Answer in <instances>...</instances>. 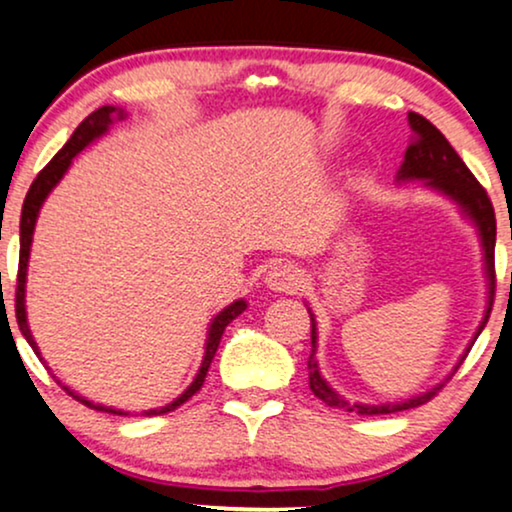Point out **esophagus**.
Segmentation results:
<instances>
[{
  "mask_svg": "<svg viewBox=\"0 0 512 512\" xmlns=\"http://www.w3.org/2000/svg\"><path fill=\"white\" fill-rule=\"evenodd\" d=\"M267 288L276 290V293H293V290L300 288L302 274L295 264L290 262H278L267 271Z\"/></svg>",
  "mask_w": 512,
  "mask_h": 512,
  "instance_id": "1",
  "label": "esophagus"
}]
</instances>
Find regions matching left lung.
Instances as JSON below:
<instances>
[{
	"label": "left lung",
	"instance_id": "obj_1",
	"mask_svg": "<svg viewBox=\"0 0 512 512\" xmlns=\"http://www.w3.org/2000/svg\"><path fill=\"white\" fill-rule=\"evenodd\" d=\"M411 129L416 132V141L406 148L404 165L399 170V179H428V186L432 189L442 191L451 200H456L461 205L465 215H468L472 222L477 224L482 236V248H484V264H487V278H489V307L487 314H484L482 326L477 328V335L482 333V328L487 326V319L491 314V304H494L496 295V267H494V248H496V215L494 205L484 191V186L475 179V174L468 170V165L463 163L461 155H458L454 148H451L449 141L444 139V134L432 125L430 120H425L423 115L409 113ZM312 316V314H309ZM475 335V338H477ZM470 352V347H468ZM316 323L312 316V354H309V387H312L314 397L326 401L333 409H342L349 413H361V416H383V413H397L406 409H416L420 404H428V401L435 397V394L442 390V385L432 387L430 392L420 394V397H413L409 401H401V404H349L335 394L331 387H328L326 380L321 378L319 366H316ZM468 354H463V359ZM461 359V361H463ZM458 361V364H461ZM458 368V366H456Z\"/></svg>",
	"mask_w": 512,
	"mask_h": 512
}]
</instances>
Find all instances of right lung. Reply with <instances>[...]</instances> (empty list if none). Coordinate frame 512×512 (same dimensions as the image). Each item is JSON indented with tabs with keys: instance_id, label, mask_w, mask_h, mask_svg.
Here are the masks:
<instances>
[{
	"instance_id": "1",
	"label": "right lung",
	"mask_w": 512,
	"mask_h": 512,
	"mask_svg": "<svg viewBox=\"0 0 512 512\" xmlns=\"http://www.w3.org/2000/svg\"><path fill=\"white\" fill-rule=\"evenodd\" d=\"M115 113L113 106H103L99 111H94L92 115H87L80 122V127L75 129L73 137L68 139V144L58 151L54 158L49 160V165L44 167V170L37 174V179L32 181L28 196L23 200V212H21V257H18V281H16V321H18V328H21V333L25 335V340L30 342V347L35 349V354L40 357V349H37V342L32 340L30 335V328H28V319H25V271H28V257H30V243H32V231H35V222H37V215H40V208L44 203V198L49 196V191L54 189L58 184V179L66 174V170L73 163V158L77 153L82 151L84 146L92 144L96 137H101L103 132H106L108 125H111V115ZM122 118V113H120ZM245 309V302L238 300L234 304H229V307L224 309V312H219L215 316V321H212L210 326V333H208V345H205V357H203V366H200V371L196 375V380H193L189 390H186L181 397H177L172 401V404L163 406V409H151V411H144V416H160V413H167V411H174L177 406L184 404V401H189L193 394H196L200 387L205 383V375H208V368L212 364V359H215V352L219 347V340H222V333L224 328L229 326L231 321L236 319L238 314H241ZM61 385V383H58ZM63 390H66L70 397L82 401L84 406H89V409L94 411H108V413H118V416H125L122 411H115V409H106V406L101 404H92V401H87L84 397H77L75 392H70L66 385H61Z\"/></svg>"
}]
</instances>
